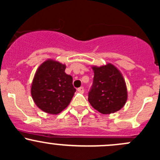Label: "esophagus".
<instances>
[{
  "label": "esophagus",
  "instance_id": "esophagus-1",
  "mask_svg": "<svg viewBox=\"0 0 160 160\" xmlns=\"http://www.w3.org/2000/svg\"><path fill=\"white\" fill-rule=\"evenodd\" d=\"M77 91L80 93H83V92H84V88H83V87H80V88H79L78 89H77Z\"/></svg>",
  "mask_w": 160,
  "mask_h": 160
}]
</instances>
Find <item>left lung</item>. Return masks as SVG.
<instances>
[{"mask_svg": "<svg viewBox=\"0 0 160 160\" xmlns=\"http://www.w3.org/2000/svg\"><path fill=\"white\" fill-rule=\"evenodd\" d=\"M93 86L88 93V101L100 113L108 114L124 107L128 98L126 83L117 67L111 63L92 67Z\"/></svg>", "mask_w": 160, "mask_h": 160, "instance_id": "obj_1", "label": "left lung"}]
</instances>
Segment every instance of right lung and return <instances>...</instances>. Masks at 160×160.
<instances>
[{"mask_svg":"<svg viewBox=\"0 0 160 160\" xmlns=\"http://www.w3.org/2000/svg\"><path fill=\"white\" fill-rule=\"evenodd\" d=\"M66 65L47 59L39 66L32 80L31 94L37 107L46 113L57 114L70 103L76 89L72 77L65 72Z\"/></svg>","mask_w":160,"mask_h":160,"instance_id":"add662e5","label":"right lung"}]
</instances>
